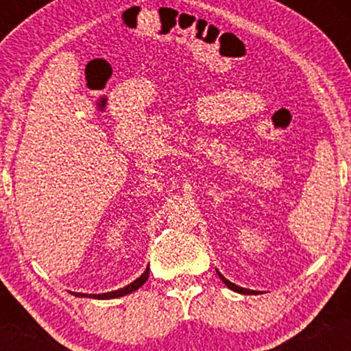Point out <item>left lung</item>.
<instances>
[{"mask_svg": "<svg viewBox=\"0 0 351 351\" xmlns=\"http://www.w3.org/2000/svg\"><path fill=\"white\" fill-rule=\"evenodd\" d=\"M217 276H219V279L224 282V284L228 285L229 289H231V291H234V292H239V293H245V295H249V293H256V291H249V289H244V287H239V285H236V284H232V282H229L226 277L224 276H221L219 272H217Z\"/></svg>", "mask_w": 351, "mask_h": 351, "instance_id": "8db88e82", "label": "left lung"}]
</instances>
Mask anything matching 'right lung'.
<instances>
[{"mask_svg":"<svg viewBox=\"0 0 351 351\" xmlns=\"http://www.w3.org/2000/svg\"><path fill=\"white\" fill-rule=\"evenodd\" d=\"M148 271H150V269L147 267V271H145V272L142 274V276L138 277V279L132 282V284L125 285L123 289H119V291H114V292H107V293H77V292H71V293H74L75 297H92V299H99V300L117 299V297H123V295H127V293H132V292H135L136 289H140V287H142V285H143L145 282H147V279H148Z\"/></svg>","mask_w":351,"mask_h":351,"instance_id":"obj_1","label":"right lung"}]
</instances>
